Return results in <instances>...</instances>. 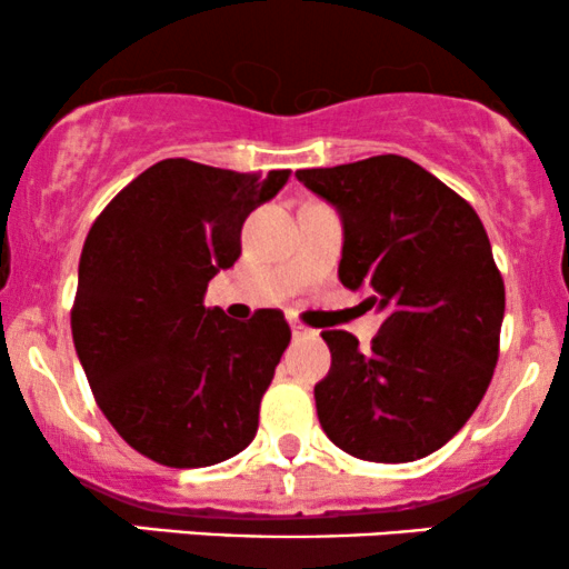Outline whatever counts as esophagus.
Instances as JSON below:
<instances>
[{
  "label": "esophagus",
  "instance_id": "esophagus-1",
  "mask_svg": "<svg viewBox=\"0 0 569 569\" xmlns=\"http://www.w3.org/2000/svg\"><path fill=\"white\" fill-rule=\"evenodd\" d=\"M289 326H291V335H293V339H302V337H316V331H312V329H307V326H305L302 321H297V318H291Z\"/></svg>",
  "mask_w": 569,
  "mask_h": 569
}]
</instances>
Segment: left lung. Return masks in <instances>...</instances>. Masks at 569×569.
Returning a JSON list of instances; mask_svg holds the SVG:
<instances>
[{"label": "left lung", "instance_id": "1", "mask_svg": "<svg viewBox=\"0 0 569 569\" xmlns=\"http://www.w3.org/2000/svg\"><path fill=\"white\" fill-rule=\"evenodd\" d=\"M297 179L342 219V286L371 291L367 302L385 312L367 350L348 331H323V433L361 460L428 457L466 426L498 363L506 289L485 224L401 154L307 168Z\"/></svg>", "mask_w": 569, "mask_h": 569}]
</instances>
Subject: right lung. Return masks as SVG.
<instances>
[{
  "instance_id": "add662e5",
  "label": "right lung",
  "mask_w": 569,
  "mask_h": 569,
  "mask_svg": "<svg viewBox=\"0 0 569 569\" xmlns=\"http://www.w3.org/2000/svg\"><path fill=\"white\" fill-rule=\"evenodd\" d=\"M289 176L160 160L90 227L71 310L77 358L103 417L160 466H217L257 436L289 323L280 310L238 323L202 293L238 262L248 213Z\"/></svg>"
}]
</instances>
